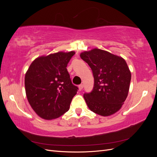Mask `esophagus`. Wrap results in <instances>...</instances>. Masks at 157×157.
Here are the masks:
<instances>
[{"mask_svg": "<svg viewBox=\"0 0 157 157\" xmlns=\"http://www.w3.org/2000/svg\"><path fill=\"white\" fill-rule=\"evenodd\" d=\"M83 87H84V85L82 84H80L79 86H78V89H79V90L80 91V90H81L82 88H83Z\"/></svg>", "mask_w": 157, "mask_h": 157, "instance_id": "obj_1", "label": "esophagus"}]
</instances>
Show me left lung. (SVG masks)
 I'll return each instance as SVG.
<instances>
[{
	"instance_id": "1",
	"label": "left lung",
	"mask_w": 157,
	"mask_h": 157,
	"mask_svg": "<svg viewBox=\"0 0 157 157\" xmlns=\"http://www.w3.org/2000/svg\"><path fill=\"white\" fill-rule=\"evenodd\" d=\"M80 58L92 69L94 85L92 91L84 94L88 108L103 117L119 111L129 92L131 72L122 57L99 48L84 51Z\"/></svg>"
}]
</instances>
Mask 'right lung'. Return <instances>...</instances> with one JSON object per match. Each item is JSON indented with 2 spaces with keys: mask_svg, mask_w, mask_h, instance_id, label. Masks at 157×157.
<instances>
[{
  "mask_svg": "<svg viewBox=\"0 0 157 157\" xmlns=\"http://www.w3.org/2000/svg\"><path fill=\"white\" fill-rule=\"evenodd\" d=\"M74 51L38 57L25 76L27 100L36 115L55 119L68 111L78 88L72 84L67 66Z\"/></svg>",
  "mask_w": 157,
  "mask_h": 157,
  "instance_id": "right-lung-1",
  "label": "right lung"
}]
</instances>
